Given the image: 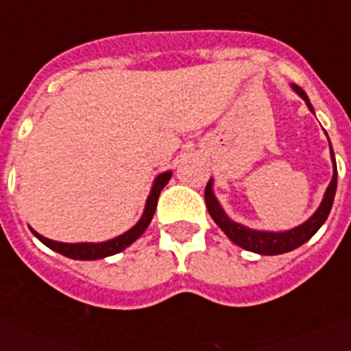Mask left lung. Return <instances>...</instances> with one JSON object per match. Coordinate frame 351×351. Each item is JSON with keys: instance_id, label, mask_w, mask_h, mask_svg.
Instances as JSON below:
<instances>
[{"instance_id": "left-lung-1", "label": "left lung", "mask_w": 351, "mask_h": 351, "mask_svg": "<svg viewBox=\"0 0 351 351\" xmlns=\"http://www.w3.org/2000/svg\"><path fill=\"white\" fill-rule=\"evenodd\" d=\"M293 89L297 95H300V98H304L310 111H313L308 96L300 87L293 85ZM330 151H332V160H333V178L328 186L326 193H324V198H322V204L319 206V209L315 211V215L311 217L310 220H306L304 224L295 228V230L284 231V233H273V231H255L250 230V228H244V226L237 224L233 220L228 219V215L222 211L220 204L217 202V198L213 195V189H211V180L208 182L206 186V206H208V211L211 215V219L219 224V228L224 231L230 240H233L234 244L244 247L247 251H253V253H261V255H280V253H288V251L299 247L310 240L313 234L319 231L324 222H326L328 215L332 211L333 198H335V191H337V165H335V156H333L332 143H330Z\"/></svg>"}]
</instances>
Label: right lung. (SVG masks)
Returning <instances> with one entry per match:
<instances>
[{
  "mask_svg": "<svg viewBox=\"0 0 351 351\" xmlns=\"http://www.w3.org/2000/svg\"><path fill=\"white\" fill-rule=\"evenodd\" d=\"M171 178V171L167 173H162V175L156 176V180L153 184V189L149 193L147 204H145V211H143L142 219L138 220V224L134 228H131L129 231H125L123 234L117 237V239L107 240V242H100V244H63V242H56V240L45 239L41 234L36 233L34 230H30L32 233L38 237V239L51 250L62 253V255L69 256V258H76V261H96V258H104V256H111L117 255L120 251H123L127 245H131L134 240L147 230L149 222L153 219L154 211H156V202H158L160 191L164 189L165 184L169 182Z\"/></svg>",
  "mask_w": 351,
  "mask_h": 351,
  "instance_id": "add662e5",
  "label": "right lung"
}]
</instances>
